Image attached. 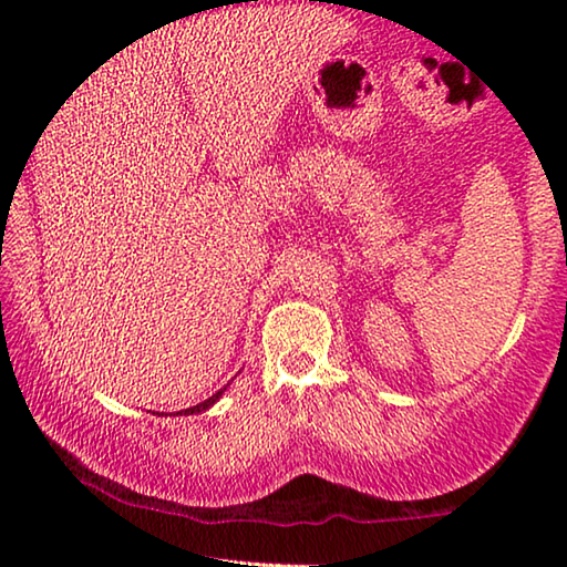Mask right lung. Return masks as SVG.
I'll use <instances>...</instances> for the list:
<instances>
[{
	"instance_id": "1",
	"label": "right lung",
	"mask_w": 567,
	"mask_h": 567,
	"mask_svg": "<svg viewBox=\"0 0 567 567\" xmlns=\"http://www.w3.org/2000/svg\"><path fill=\"white\" fill-rule=\"evenodd\" d=\"M225 390H227V388H223V390H217L213 398H207L205 402H199V405H195V408H187V410H185V415H192V412H203V410H207L209 405H215V402H217L219 398H223V392H225ZM179 415H182V412H179Z\"/></svg>"
}]
</instances>
